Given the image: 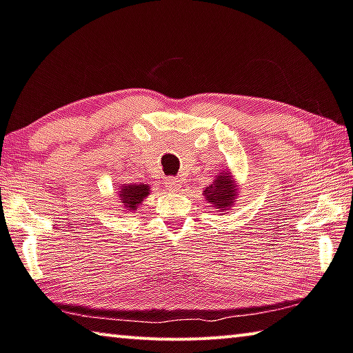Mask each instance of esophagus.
Masks as SVG:
<instances>
[{"mask_svg": "<svg viewBox=\"0 0 353 353\" xmlns=\"http://www.w3.org/2000/svg\"><path fill=\"white\" fill-rule=\"evenodd\" d=\"M165 187H166V190L168 191H177V190H181V181H179V179H168V181H166V183H165Z\"/></svg>", "mask_w": 353, "mask_h": 353, "instance_id": "obj_1", "label": "esophagus"}]
</instances>
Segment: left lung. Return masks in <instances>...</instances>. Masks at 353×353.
I'll return each mask as SVG.
<instances>
[{
    "mask_svg": "<svg viewBox=\"0 0 353 353\" xmlns=\"http://www.w3.org/2000/svg\"><path fill=\"white\" fill-rule=\"evenodd\" d=\"M236 194H238V188H236V182L233 181V176L230 171H222L216 176L214 182L208 185L203 191L205 201H208L214 208L228 210L234 203Z\"/></svg>",
    "mask_w": 353,
    "mask_h": 353,
    "instance_id": "left-lung-1",
    "label": "left lung"
}]
</instances>
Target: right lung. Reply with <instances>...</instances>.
I'll use <instances>...</instances> for the list:
<instances>
[{"label":"right lung","instance_id":"right-lung-1","mask_svg":"<svg viewBox=\"0 0 353 353\" xmlns=\"http://www.w3.org/2000/svg\"><path fill=\"white\" fill-rule=\"evenodd\" d=\"M119 193H120L121 207L131 211V210H137L139 205L143 202V199L150 194V187L145 183H139V185L123 183Z\"/></svg>","mask_w":353,"mask_h":353}]
</instances>
